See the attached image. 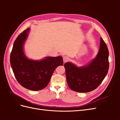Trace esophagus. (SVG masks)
Segmentation results:
<instances>
[{"label": "esophagus", "instance_id": "obj_1", "mask_svg": "<svg viewBox=\"0 0 120 120\" xmlns=\"http://www.w3.org/2000/svg\"><path fill=\"white\" fill-rule=\"evenodd\" d=\"M63 60H64V63L67 62V61L68 60V58L67 56H64L63 57Z\"/></svg>", "mask_w": 120, "mask_h": 120}]
</instances>
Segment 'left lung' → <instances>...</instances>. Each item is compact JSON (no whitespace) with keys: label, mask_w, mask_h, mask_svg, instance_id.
Returning a JSON list of instances; mask_svg holds the SVG:
<instances>
[{"label":"left lung","mask_w":120,"mask_h":120,"mask_svg":"<svg viewBox=\"0 0 120 120\" xmlns=\"http://www.w3.org/2000/svg\"><path fill=\"white\" fill-rule=\"evenodd\" d=\"M64 67L67 83L71 90L79 93L95 90L106 77L109 68V50L106 43L101 38L98 55L88 66L78 68L68 62Z\"/></svg>","instance_id":"8db88e82"}]
</instances>
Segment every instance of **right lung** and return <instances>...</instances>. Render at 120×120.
<instances>
[{
  "instance_id": "obj_1",
  "label": "right lung",
  "mask_w": 120,
  "mask_h": 120,
  "mask_svg": "<svg viewBox=\"0 0 120 120\" xmlns=\"http://www.w3.org/2000/svg\"><path fill=\"white\" fill-rule=\"evenodd\" d=\"M29 30V28L24 30L14 41L10 61L19 84L27 89L37 91L48 86L55 69L63 66V59L62 56L47 57L41 61L27 59L23 51V45Z\"/></svg>"
}]
</instances>
